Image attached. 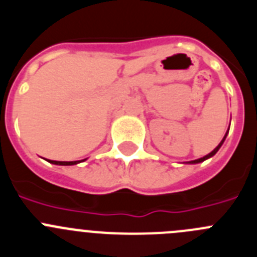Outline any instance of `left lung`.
I'll return each instance as SVG.
<instances>
[{
  "label": "left lung",
  "instance_id": "1",
  "mask_svg": "<svg viewBox=\"0 0 257 257\" xmlns=\"http://www.w3.org/2000/svg\"><path fill=\"white\" fill-rule=\"evenodd\" d=\"M228 133H229V130L226 131V134H225V136H224V138H222V140L221 142H220V144L217 145L216 148L213 149L212 152H211V153H208L207 156H205V157H202V158H198V160H194V161H190V162H188V163H199V162H203V161H206V160H208V158H211V157L212 156H215V154L217 153V151H219L220 149V147H221L222 145V143H224V140H225V138H226V135H228Z\"/></svg>",
  "mask_w": 257,
  "mask_h": 257
}]
</instances>
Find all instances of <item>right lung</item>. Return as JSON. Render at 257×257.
I'll return each mask as SVG.
<instances>
[{
	"label": "right lung",
	"mask_w": 257,
	"mask_h": 257,
	"mask_svg": "<svg viewBox=\"0 0 257 257\" xmlns=\"http://www.w3.org/2000/svg\"><path fill=\"white\" fill-rule=\"evenodd\" d=\"M85 161V160H83ZM50 163H54V165H60V166H72L79 163V161H70V162H67V161H50Z\"/></svg>",
	"instance_id": "obj_1"
}]
</instances>
